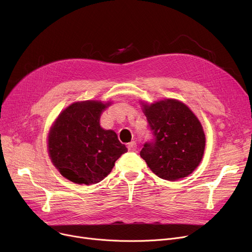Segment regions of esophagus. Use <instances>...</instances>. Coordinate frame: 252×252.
<instances>
[{"label":"esophagus","mask_w":252,"mask_h":252,"mask_svg":"<svg viewBox=\"0 0 252 252\" xmlns=\"http://www.w3.org/2000/svg\"><path fill=\"white\" fill-rule=\"evenodd\" d=\"M127 148H128V150H129V151H131V152L136 151V150H137V143H136L135 141L128 143V145H127Z\"/></svg>","instance_id":"1"}]
</instances>
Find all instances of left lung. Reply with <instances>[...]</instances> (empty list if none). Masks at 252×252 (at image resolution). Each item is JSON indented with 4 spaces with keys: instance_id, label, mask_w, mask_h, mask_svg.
I'll return each instance as SVG.
<instances>
[{
    "instance_id": "obj_1",
    "label": "left lung",
    "mask_w": 252,
    "mask_h": 252,
    "mask_svg": "<svg viewBox=\"0 0 252 252\" xmlns=\"http://www.w3.org/2000/svg\"><path fill=\"white\" fill-rule=\"evenodd\" d=\"M142 107L154 139L144 145L141 157L163 180L177 181L191 175L200 164L205 148L199 119L176 99L142 102Z\"/></svg>"
}]
</instances>
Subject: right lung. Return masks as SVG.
<instances>
[{"instance_id":"right-lung-1","label":"right lung","mask_w":252,"mask_h":252,"mask_svg":"<svg viewBox=\"0 0 252 252\" xmlns=\"http://www.w3.org/2000/svg\"><path fill=\"white\" fill-rule=\"evenodd\" d=\"M111 102H74L56 118L48 135V152L59 173L75 184L101 182L127 151L115 131L100 126L102 112Z\"/></svg>"}]
</instances>
